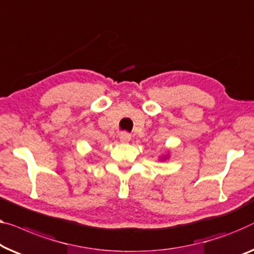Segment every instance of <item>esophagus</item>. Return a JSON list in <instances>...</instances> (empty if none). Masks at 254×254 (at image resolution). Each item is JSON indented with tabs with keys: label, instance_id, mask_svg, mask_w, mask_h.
I'll return each instance as SVG.
<instances>
[{
	"label": "esophagus",
	"instance_id": "esophagus-1",
	"mask_svg": "<svg viewBox=\"0 0 254 254\" xmlns=\"http://www.w3.org/2000/svg\"><path fill=\"white\" fill-rule=\"evenodd\" d=\"M131 139V135L127 133V132H121L120 134V140L121 142H128Z\"/></svg>",
	"mask_w": 254,
	"mask_h": 254
}]
</instances>
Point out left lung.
Listing matches in <instances>:
<instances>
[{
  "instance_id": "1",
  "label": "left lung",
  "mask_w": 254,
  "mask_h": 254,
  "mask_svg": "<svg viewBox=\"0 0 254 254\" xmlns=\"http://www.w3.org/2000/svg\"><path fill=\"white\" fill-rule=\"evenodd\" d=\"M169 149H165V151H164V154H162V155H160V156H158V161H161V162H165V161H168L169 158H170V153H169Z\"/></svg>"
}]
</instances>
